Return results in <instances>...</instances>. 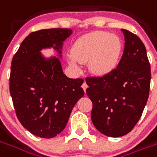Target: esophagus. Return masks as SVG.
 Wrapping results in <instances>:
<instances>
[{"label": "esophagus", "instance_id": "34e87169", "mask_svg": "<svg viewBox=\"0 0 157 157\" xmlns=\"http://www.w3.org/2000/svg\"><path fill=\"white\" fill-rule=\"evenodd\" d=\"M82 88L84 89V91L86 92V88H87V86H87V84H86V82H83V84H82Z\"/></svg>", "mask_w": 157, "mask_h": 157}]
</instances>
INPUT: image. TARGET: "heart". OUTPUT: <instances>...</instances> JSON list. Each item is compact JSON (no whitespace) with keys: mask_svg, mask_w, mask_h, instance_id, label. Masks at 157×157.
Here are the masks:
<instances>
[{"mask_svg":"<svg viewBox=\"0 0 157 157\" xmlns=\"http://www.w3.org/2000/svg\"><path fill=\"white\" fill-rule=\"evenodd\" d=\"M123 44L118 36L104 31H95L81 37L75 42L69 64L78 69L80 63L89 61V70L94 75H104L117 67Z\"/></svg>","mask_w":157,"mask_h":157,"instance_id":"obj_1","label":"heart"}]
</instances>
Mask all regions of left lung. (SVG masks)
I'll use <instances>...</instances> for the list:
<instances>
[{"label": "left lung", "mask_w": 157, "mask_h": 157, "mask_svg": "<svg viewBox=\"0 0 157 157\" xmlns=\"http://www.w3.org/2000/svg\"><path fill=\"white\" fill-rule=\"evenodd\" d=\"M117 68L101 77H86V94L92 102L91 118L96 128L109 137L131 131L142 115L151 84V65L140 39L128 30Z\"/></svg>", "instance_id": "obj_1"}]
</instances>
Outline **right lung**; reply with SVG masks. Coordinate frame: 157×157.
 Listing matches in <instances>:
<instances>
[{
	"mask_svg": "<svg viewBox=\"0 0 157 157\" xmlns=\"http://www.w3.org/2000/svg\"><path fill=\"white\" fill-rule=\"evenodd\" d=\"M71 33L69 29L31 33L12 58L10 93L16 114L24 128L41 138L61 133L74 106L84 96L83 79L67 77L59 59H47L40 53L53 48L61 58L63 42Z\"/></svg>",
	"mask_w": 157,
	"mask_h": 157,
	"instance_id": "obj_1",
	"label": "right lung"
}]
</instances>
